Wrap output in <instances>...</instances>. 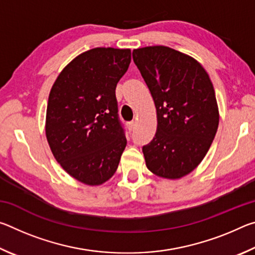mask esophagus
Wrapping results in <instances>:
<instances>
[{"label": "esophagus", "instance_id": "1", "mask_svg": "<svg viewBox=\"0 0 255 255\" xmlns=\"http://www.w3.org/2000/svg\"><path fill=\"white\" fill-rule=\"evenodd\" d=\"M135 127H136V123L135 122L128 123V129H129V130H133V129H135Z\"/></svg>", "mask_w": 255, "mask_h": 255}]
</instances>
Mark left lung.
Listing matches in <instances>:
<instances>
[{"mask_svg":"<svg viewBox=\"0 0 255 255\" xmlns=\"http://www.w3.org/2000/svg\"><path fill=\"white\" fill-rule=\"evenodd\" d=\"M156 108V133L143 147L147 169L167 180L188 175L210 148L219 110L208 73L191 56L166 46L132 50Z\"/></svg>","mask_w":255,"mask_h":255,"instance_id":"left-lung-1","label":"left lung"}]
</instances>
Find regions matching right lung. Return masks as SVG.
Instances as JSON below:
<instances>
[{"mask_svg":"<svg viewBox=\"0 0 255 255\" xmlns=\"http://www.w3.org/2000/svg\"><path fill=\"white\" fill-rule=\"evenodd\" d=\"M130 60V49H90L72 59L51 86L45 125L51 153L64 171L90 187L111 179L127 145L116 86Z\"/></svg>","mask_w":255,"mask_h":255,"instance_id":"obj_1","label":"right lung"}]
</instances>
